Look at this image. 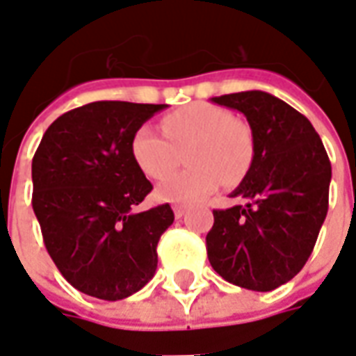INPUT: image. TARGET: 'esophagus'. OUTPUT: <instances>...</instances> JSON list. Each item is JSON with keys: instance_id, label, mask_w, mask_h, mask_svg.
I'll return each instance as SVG.
<instances>
[{"instance_id": "1", "label": "esophagus", "mask_w": 356, "mask_h": 356, "mask_svg": "<svg viewBox=\"0 0 356 356\" xmlns=\"http://www.w3.org/2000/svg\"><path fill=\"white\" fill-rule=\"evenodd\" d=\"M173 213H175L177 219H181V217L186 213V206H175V208H173Z\"/></svg>"}]
</instances>
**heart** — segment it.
Instances as JSON below:
<instances>
[{
  "mask_svg": "<svg viewBox=\"0 0 356 356\" xmlns=\"http://www.w3.org/2000/svg\"><path fill=\"white\" fill-rule=\"evenodd\" d=\"M165 138L143 125L133 133L129 152L135 165L148 179H162L177 168L185 151L186 170L177 171L158 185L163 202L188 204L208 198L221 183L236 185L254 162V135L250 125L231 110L211 102H193L162 118Z\"/></svg>",
  "mask_w": 356,
  "mask_h": 356,
  "instance_id": "obj_1",
  "label": "heart"
}]
</instances>
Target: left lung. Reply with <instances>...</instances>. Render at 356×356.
Instances as JSON below:
<instances>
[{
	"mask_svg": "<svg viewBox=\"0 0 356 356\" xmlns=\"http://www.w3.org/2000/svg\"><path fill=\"white\" fill-rule=\"evenodd\" d=\"M242 112L254 135V162L231 198L246 206L213 209L208 259L227 282L270 291L303 268L328 213L326 148L311 122L265 91L211 99Z\"/></svg>",
	"mask_w": 356,
	"mask_h": 356,
	"instance_id": "left-lung-1",
	"label": "left lung"
}]
</instances>
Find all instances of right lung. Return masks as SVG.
<instances>
[{
	"label": "right lung",
	"instance_id": "right-lung-1",
	"mask_svg": "<svg viewBox=\"0 0 356 356\" xmlns=\"http://www.w3.org/2000/svg\"><path fill=\"white\" fill-rule=\"evenodd\" d=\"M165 104L97 101L58 116L32 160V208L60 275L91 298L139 291L173 223L170 204L137 211L152 183L129 152L133 133Z\"/></svg>",
	"mask_w": 356,
	"mask_h": 356
}]
</instances>
